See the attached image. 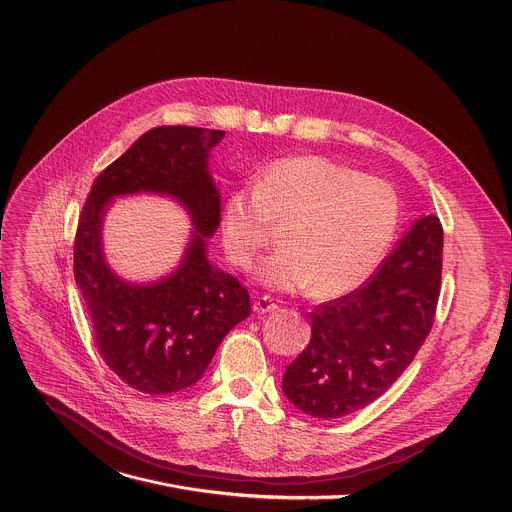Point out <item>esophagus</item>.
I'll use <instances>...</instances> for the list:
<instances>
[{
	"mask_svg": "<svg viewBox=\"0 0 512 512\" xmlns=\"http://www.w3.org/2000/svg\"><path fill=\"white\" fill-rule=\"evenodd\" d=\"M253 310H255L257 314H267V312H275V310H277V304H275V300L269 298V296H259V298H255V302H253Z\"/></svg>",
	"mask_w": 512,
	"mask_h": 512,
	"instance_id": "obj_1",
	"label": "esophagus"
}]
</instances>
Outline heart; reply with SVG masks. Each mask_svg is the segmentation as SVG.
<instances>
[{"label": "heart", "mask_w": 512, "mask_h": 512, "mask_svg": "<svg viewBox=\"0 0 512 512\" xmlns=\"http://www.w3.org/2000/svg\"><path fill=\"white\" fill-rule=\"evenodd\" d=\"M392 185L322 155L271 163L255 190L228 196L222 243L232 265L247 269L286 224L282 249L259 269L275 292L331 300L359 288L384 259L398 226Z\"/></svg>", "instance_id": "obj_1"}]
</instances>
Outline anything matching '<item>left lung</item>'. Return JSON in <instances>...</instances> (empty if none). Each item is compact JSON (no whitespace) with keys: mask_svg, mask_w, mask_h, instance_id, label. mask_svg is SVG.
Instances as JSON below:
<instances>
[{"mask_svg":"<svg viewBox=\"0 0 512 512\" xmlns=\"http://www.w3.org/2000/svg\"><path fill=\"white\" fill-rule=\"evenodd\" d=\"M441 265L439 218L414 220L361 288L310 312V343L284 374L288 400L314 418H339L380 398L431 333Z\"/></svg>","mask_w":512,"mask_h":512,"instance_id":"8db88e82","label":"left lung"}]
</instances>
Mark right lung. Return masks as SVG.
Returning a JSON list of instances; mask_svg holds the SVG:
<instances>
[{"label":"right lung","instance_id":"right-lung-1","mask_svg":"<svg viewBox=\"0 0 512 512\" xmlns=\"http://www.w3.org/2000/svg\"><path fill=\"white\" fill-rule=\"evenodd\" d=\"M222 130L157 126L91 185L75 232L73 271L96 347L114 374L143 394L194 386L226 333L251 312L237 277L206 257V239L220 224V196L208 153ZM171 195L189 210L195 232L180 267L155 285H128L101 251V222L116 195Z\"/></svg>","mask_w":512,"mask_h":512}]
</instances>
